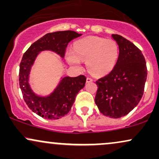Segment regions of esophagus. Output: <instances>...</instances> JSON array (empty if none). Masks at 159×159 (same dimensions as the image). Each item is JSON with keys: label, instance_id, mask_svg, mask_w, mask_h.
I'll return each instance as SVG.
<instances>
[{"label": "esophagus", "instance_id": "34e87169", "mask_svg": "<svg viewBox=\"0 0 159 159\" xmlns=\"http://www.w3.org/2000/svg\"><path fill=\"white\" fill-rule=\"evenodd\" d=\"M93 80V78H91L90 77H87V83H89V82H92Z\"/></svg>", "mask_w": 159, "mask_h": 159}]
</instances>
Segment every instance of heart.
Listing matches in <instances>:
<instances>
[{
  "instance_id": "b5f03b06",
  "label": "heart",
  "mask_w": 159,
  "mask_h": 159,
  "mask_svg": "<svg viewBox=\"0 0 159 159\" xmlns=\"http://www.w3.org/2000/svg\"><path fill=\"white\" fill-rule=\"evenodd\" d=\"M119 57V46L113 39L87 36L78 40L73 50L66 53V60L75 68H81V61H87V69L94 75L111 72Z\"/></svg>"
}]
</instances>
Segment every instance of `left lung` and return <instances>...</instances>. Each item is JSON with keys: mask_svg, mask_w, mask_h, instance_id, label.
<instances>
[{"mask_svg": "<svg viewBox=\"0 0 159 159\" xmlns=\"http://www.w3.org/2000/svg\"><path fill=\"white\" fill-rule=\"evenodd\" d=\"M112 37L119 45V57L112 71L96 81L95 102L105 116L120 118L135 107L143 96L147 68L141 51L118 34Z\"/></svg>", "mask_w": 159, "mask_h": 159, "instance_id": "obj_1", "label": "left lung"}]
</instances>
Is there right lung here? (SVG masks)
Returning <instances> with one entry per match:
<instances>
[{
	"label": "right lung",
	"instance_id": "add662e5",
	"mask_svg": "<svg viewBox=\"0 0 159 159\" xmlns=\"http://www.w3.org/2000/svg\"><path fill=\"white\" fill-rule=\"evenodd\" d=\"M81 35L72 30L49 33L33 43L22 57L19 81L24 100L30 110L45 119L57 120L68 114L78 93L84 87L87 78L82 75L78 77L63 78L50 96L42 97L36 96L29 85L31 66L42 51H52L63 57L69 42Z\"/></svg>",
	"mask_w": 159,
	"mask_h": 159
}]
</instances>
